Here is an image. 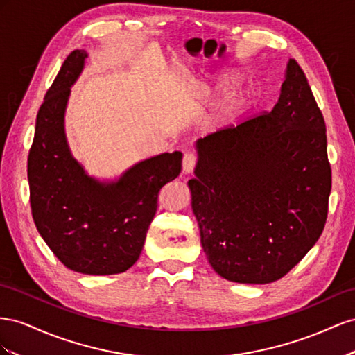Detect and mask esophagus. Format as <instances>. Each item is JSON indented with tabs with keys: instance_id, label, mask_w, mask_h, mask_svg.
<instances>
[{
	"instance_id": "1",
	"label": "esophagus",
	"mask_w": 355,
	"mask_h": 355,
	"mask_svg": "<svg viewBox=\"0 0 355 355\" xmlns=\"http://www.w3.org/2000/svg\"><path fill=\"white\" fill-rule=\"evenodd\" d=\"M196 162H198V156L195 153H191V151L184 153V156H183V172L184 174H190V172L195 169Z\"/></svg>"
}]
</instances>
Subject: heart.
I'll use <instances>...</instances> for the list:
<instances>
[{
    "label": "heart",
    "instance_id": "1",
    "mask_svg": "<svg viewBox=\"0 0 355 355\" xmlns=\"http://www.w3.org/2000/svg\"><path fill=\"white\" fill-rule=\"evenodd\" d=\"M234 77L232 76H223L217 80V89L220 90H225L227 89L232 83H234ZM248 99H250V94L248 92H236L230 96L227 105L223 110V117L225 120L235 117L239 111L244 108L248 104Z\"/></svg>",
    "mask_w": 355,
    "mask_h": 355
}]
</instances>
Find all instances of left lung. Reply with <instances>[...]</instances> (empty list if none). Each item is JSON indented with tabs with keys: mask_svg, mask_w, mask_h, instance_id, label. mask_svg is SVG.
I'll use <instances>...</instances> for the list:
<instances>
[{
	"mask_svg": "<svg viewBox=\"0 0 355 355\" xmlns=\"http://www.w3.org/2000/svg\"><path fill=\"white\" fill-rule=\"evenodd\" d=\"M196 150L191 209L212 269L241 284L284 277L318 241L331 189L326 123L296 60L275 107Z\"/></svg>",
	"mask_w": 355,
	"mask_h": 355,
	"instance_id": "obj_1",
	"label": "left lung"
}]
</instances>
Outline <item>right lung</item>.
<instances>
[{
	"label": "right lung",
	"mask_w": 355,
	"mask_h": 355,
	"mask_svg": "<svg viewBox=\"0 0 355 355\" xmlns=\"http://www.w3.org/2000/svg\"><path fill=\"white\" fill-rule=\"evenodd\" d=\"M85 50L60 67L37 114L28 156L29 202L38 234L64 265L86 275H114L139 259L157 195L181 172L180 151L141 160L114 181L86 174L71 155L65 108L82 74Z\"/></svg>",
	"instance_id": "1"
}]
</instances>
